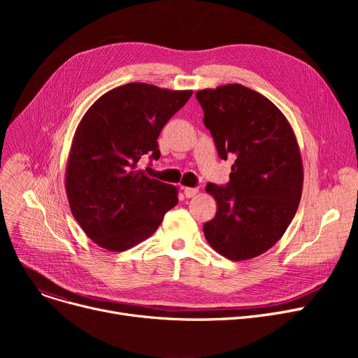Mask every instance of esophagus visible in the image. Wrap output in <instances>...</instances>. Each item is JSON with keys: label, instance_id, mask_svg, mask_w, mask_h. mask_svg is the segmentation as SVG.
I'll return each mask as SVG.
<instances>
[{"label": "esophagus", "instance_id": "1", "mask_svg": "<svg viewBox=\"0 0 358 358\" xmlns=\"http://www.w3.org/2000/svg\"><path fill=\"white\" fill-rule=\"evenodd\" d=\"M182 192L185 194V197H194L199 193V189H193V187H182Z\"/></svg>", "mask_w": 358, "mask_h": 358}]
</instances>
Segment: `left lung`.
I'll list each match as a JSON object with an SVG mask.
<instances>
[{"label":"left lung","mask_w":358,"mask_h":358,"mask_svg":"<svg viewBox=\"0 0 358 358\" xmlns=\"http://www.w3.org/2000/svg\"><path fill=\"white\" fill-rule=\"evenodd\" d=\"M220 158H235L229 182H209L217 210L203 231L209 245L232 261L268 251L299 208L303 164L294 131L281 110L241 84L196 92Z\"/></svg>","instance_id":"left-lung-1"}]
</instances>
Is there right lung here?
Instances as JSON below:
<instances>
[{
	"instance_id": "add662e5",
	"label": "right lung",
	"mask_w": 358,
	"mask_h": 358,
	"mask_svg": "<svg viewBox=\"0 0 358 358\" xmlns=\"http://www.w3.org/2000/svg\"><path fill=\"white\" fill-rule=\"evenodd\" d=\"M192 94L129 83L85 111L69 149L65 190L72 216L101 248L122 252L138 245L178 203L177 187L146 177L138 162L161 157V130Z\"/></svg>"
}]
</instances>
